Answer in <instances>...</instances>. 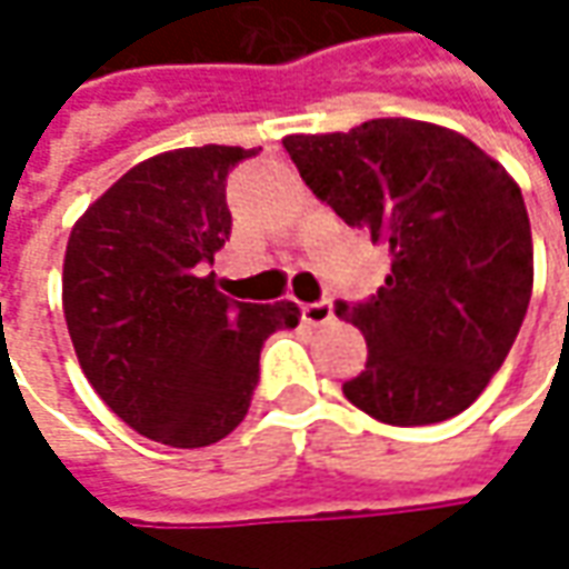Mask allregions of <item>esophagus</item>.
Returning a JSON list of instances; mask_svg holds the SVG:
<instances>
[{
	"instance_id": "esophagus-1",
	"label": "esophagus",
	"mask_w": 569,
	"mask_h": 569,
	"mask_svg": "<svg viewBox=\"0 0 569 569\" xmlns=\"http://www.w3.org/2000/svg\"><path fill=\"white\" fill-rule=\"evenodd\" d=\"M302 321L311 323V327L330 323L333 321V302H330V299H321V302L302 305Z\"/></svg>"
}]
</instances>
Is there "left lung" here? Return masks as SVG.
<instances>
[{"label":"left lung","instance_id":"8db88e82","mask_svg":"<svg viewBox=\"0 0 569 569\" xmlns=\"http://www.w3.org/2000/svg\"><path fill=\"white\" fill-rule=\"evenodd\" d=\"M283 148L323 204L390 248L378 296L337 305L368 343L346 400L400 428L460 416L503 365L532 296L519 186L469 138L416 119L289 134Z\"/></svg>","mask_w":569,"mask_h":569}]
</instances>
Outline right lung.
Listing matches in <instances>:
<instances>
[{"mask_svg": "<svg viewBox=\"0 0 569 569\" xmlns=\"http://www.w3.org/2000/svg\"><path fill=\"white\" fill-rule=\"evenodd\" d=\"M258 148L157 153L74 223L62 308L90 387L138 435L207 447L246 419L261 349L296 302H236L204 273L232 232L226 176Z\"/></svg>", "mask_w": 569, "mask_h": 569, "instance_id": "obj_1", "label": "right lung"}]
</instances>
